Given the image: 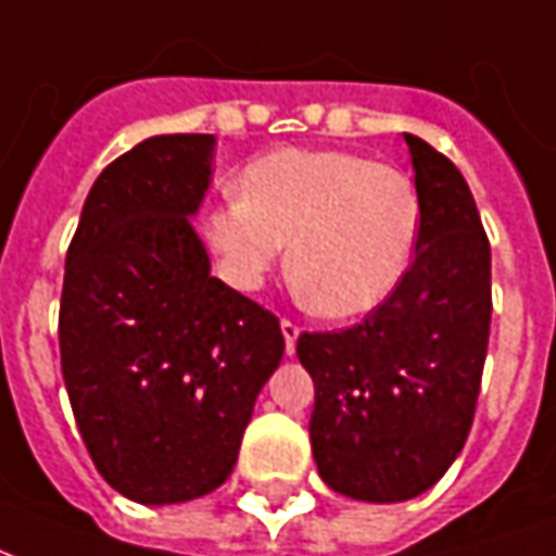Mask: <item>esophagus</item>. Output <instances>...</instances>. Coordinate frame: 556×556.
<instances>
[{
	"label": "esophagus",
	"instance_id": "34e87169",
	"mask_svg": "<svg viewBox=\"0 0 556 556\" xmlns=\"http://www.w3.org/2000/svg\"><path fill=\"white\" fill-rule=\"evenodd\" d=\"M282 337H286V351L289 354H294V345H298V337H301V327L294 325V321H289V318H282Z\"/></svg>",
	"mask_w": 556,
	"mask_h": 556
}]
</instances>
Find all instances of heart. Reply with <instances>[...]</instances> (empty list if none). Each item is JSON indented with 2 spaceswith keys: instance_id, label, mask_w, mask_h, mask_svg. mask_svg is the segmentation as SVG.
<instances>
[{
  "instance_id": "heart-1",
  "label": "heart",
  "mask_w": 556,
  "mask_h": 556,
  "mask_svg": "<svg viewBox=\"0 0 556 556\" xmlns=\"http://www.w3.org/2000/svg\"><path fill=\"white\" fill-rule=\"evenodd\" d=\"M422 202L408 172L354 154L279 148L247 163L238 199L202 219L235 289L255 291L289 243V277L318 315L369 313L399 289L417 250Z\"/></svg>"
}]
</instances>
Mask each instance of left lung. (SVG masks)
I'll return each instance as SVG.
<instances>
[{
    "mask_svg": "<svg viewBox=\"0 0 556 556\" xmlns=\"http://www.w3.org/2000/svg\"><path fill=\"white\" fill-rule=\"evenodd\" d=\"M422 226L414 265L361 325L301 333L313 375L318 473L345 497L399 503L431 489L462 453L491 327V247L470 187L405 134Z\"/></svg>",
    "mask_w": 556,
    "mask_h": 556,
    "instance_id": "1",
    "label": "left lung"
}]
</instances>
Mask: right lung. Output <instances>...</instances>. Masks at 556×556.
I'll list each match as a JSON object with an SVG mask.
<instances>
[{
	"label": "right lung",
	"mask_w": 556,
	"mask_h": 556,
	"mask_svg": "<svg viewBox=\"0 0 556 556\" xmlns=\"http://www.w3.org/2000/svg\"><path fill=\"white\" fill-rule=\"evenodd\" d=\"M214 137H151L98 175L67 247L59 349L91 462L146 506L219 489L286 339L223 279L190 219Z\"/></svg>",
	"instance_id": "1"
}]
</instances>
